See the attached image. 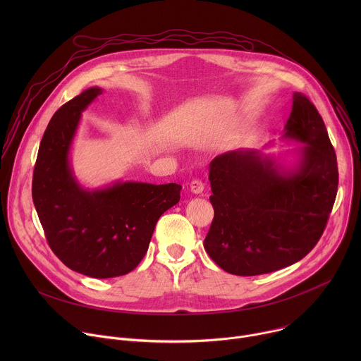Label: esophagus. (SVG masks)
Wrapping results in <instances>:
<instances>
[{"instance_id": "1", "label": "esophagus", "mask_w": 361, "mask_h": 361, "mask_svg": "<svg viewBox=\"0 0 361 361\" xmlns=\"http://www.w3.org/2000/svg\"><path fill=\"white\" fill-rule=\"evenodd\" d=\"M202 190H204V184H202L201 181L192 180V181L190 183V191H191L192 194H201Z\"/></svg>"}]
</instances>
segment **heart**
Returning a JSON list of instances; mask_svg holds the SVG:
<instances>
[{"instance_id": "b5f03b06", "label": "heart", "mask_w": 361, "mask_h": 361, "mask_svg": "<svg viewBox=\"0 0 361 361\" xmlns=\"http://www.w3.org/2000/svg\"><path fill=\"white\" fill-rule=\"evenodd\" d=\"M213 124H214V123H213Z\"/></svg>"}]
</instances>
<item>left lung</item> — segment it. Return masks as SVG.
I'll return each instance as SVG.
<instances>
[{"instance_id":"1","label":"left lung","mask_w":361,"mask_h":361,"mask_svg":"<svg viewBox=\"0 0 361 361\" xmlns=\"http://www.w3.org/2000/svg\"><path fill=\"white\" fill-rule=\"evenodd\" d=\"M281 141L290 160L234 149L210 164L214 220L204 248L224 271L259 276L288 267L320 240L338 185L336 152L313 102L294 94Z\"/></svg>"}]
</instances>
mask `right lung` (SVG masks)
Masks as SVG:
<instances>
[{"instance_id": "1", "label": "right lung", "mask_w": 361, "mask_h": 361, "mask_svg": "<svg viewBox=\"0 0 361 361\" xmlns=\"http://www.w3.org/2000/svg\"><path fill=\"white\" fill-rule=\"evenodd\" d=\"M102 94L84 90L57 110L39 142L32 201L51 250L71 270L111 279L133 271L159 219L180 201L181 185L117 180L85 188L71 166L81 114Z\"/></svg>"}]
</instances>
